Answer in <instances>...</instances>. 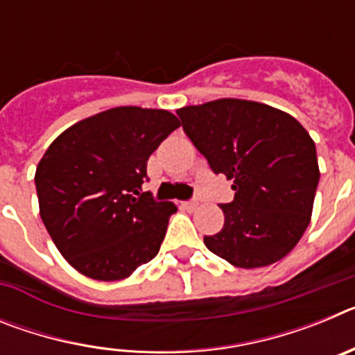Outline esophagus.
Returning <instances> with one entry per match:
<instances>
[{
  "label": "esophagus",
  "instance_id": "1",
  "mask_svg": "<svg viewBox=\"0 0 355 355\" xmlns=\"http://www.w3.org/2000/svg\"><path fill=\"white\" fill-rule=\"evenodd\" d=\"M199 202H200L199 197H193L192 200H188V202H184V208H187V209H196L197 206H199Z\"/></svg>",
  "mask_w": 355,
  "mask_h": 355
}]
</instances>
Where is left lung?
Returning <instances> with one entry per match:
<instances>
[{"label":"left lung","mask_w":355,"mask_h":355,"mask_svg":"<svg viewBox=\"0 0 355 355\" xmlns=\"http://www.w3.org/2000/svg\"><path fill=\"white\" fill-rule=\"evenodd\" d=\"M181 126L215 174L233 181L224 227L205 245L238 268L283 259L309 225L320 171L313 139L297 119L245 99L178 110Z\"/></svg>","instance_id":"8db88e82"}]
</instances>
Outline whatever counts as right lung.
Instances as JSON below:
<instances>
[{"label":"right lung","instance_id":"add662e5","mask_svg":"<svg viewBox=\"0 0 355 355\" xmlns=\"http://www.w3.org/2000/svg\"><path fill=\"white\" fill-rule=\"evenodd\" d=\"M180 126L167 110L119 106L67 128L44 153L40 218L80 274L119 281L158 254L178 208L142 184L149 156Z\"/></svg>","mask_w":355,"mask_h":355}]
</instances>
